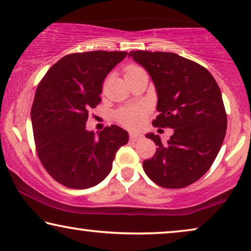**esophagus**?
I'll use <instances>...</instances> for the list:
<instances>
[{
  "label": "esophagus",
  "instance_id": "34e87169",
  "mask_svg": "<svg viewBox=\"0 0 251 251\" xmlns=\"http://www.w3.org/2000/svg\"><path fill=\"white\" fill-rule=\"evenodd\" d=\"M129 137H130V140H132V142H137V140H140L143 138V135H140L138 132L131 131L129 133Z\"/></svg>",
  "mask_w": 251,
  "mask_h": 251
}]
</instances>
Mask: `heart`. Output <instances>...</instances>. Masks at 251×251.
Instances as JSON below:
<instances>
[{"instance_id": "heart-1", "label": "heart", "mask_w": 251, "mask_h": 251, "mask_svg": "<svg viewBox=\"0 0 251 251\" xmlns=\"http://www.w3.org/2000/svg\"><path fill=\"white\" fill-rule=\"evenodd\" d=\"M139 71H143V68L138 66V65H129L125 71V76L126 77ZM146 114L147 108L144 105L128 106V107L121 108L116 113V119L126 128L136 129L142 126V123L146 118Z\"/></svg>"}]
</instances>
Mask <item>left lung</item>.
<instances>
[{
	"label": "left lung",
	"instance_id": "8db88e82",
	"mask_svg": "<svg viewBox=\"0 0 251 251\" xmlns=\"http://www.w3.org/2000/svg\"><path fill=\"white\" fill-rule=\"evenodd\" d=\"M152 77L160 114L154 126L174 129L168 142L147 133L157 146L143 162L147 176L164 188H183L203 176L221 150L227 118L217 82L207 68L173 52L130 51Z\"/></svg>",
	"mask_w": 251,
	"mask_h": 251
}]
</instances>
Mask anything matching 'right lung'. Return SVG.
Listing matches in <instances>:
<instances>
[{
	"label": "right lung",
	"instance_id": "add662e5",
	"mask_svg": "<svg viewBox=\"0 0 251 251\" xmlns=\"http://www.w3.org/2000/svg\"><path fill=\"white\" fill-rule=\"evenodd\" d=\"M123 51L71 53L41 80L30 119L37 155L48 174L64 186L84 190L104 180L129 135L118 126L96 135L85 129L89 111L100 102L102 82L126 58Z\"/></svg>",
	"mask_w": 251,
	"mask_h": 251
}]
</instances>
